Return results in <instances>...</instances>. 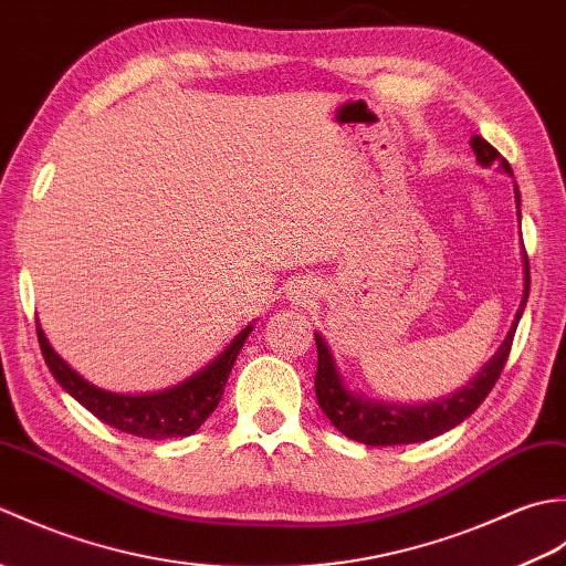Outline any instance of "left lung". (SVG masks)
<instances>
[{
  "label": "left lung",
  "instance_id": "1",
  "mask_svg": "<svg viewBox=\"0 0 566 566\" xmlns=\"http://www.w3.org/2000/svg\"><path fill=\"white\" fill-rule=\"evenodd\" d=\"M472 148L476 160L482 165L501 163L503 170L509 175L511 165L506 158H501V153L486 143L482 136H472ZM515 195V207H518V221H521V191L518 185L513 187ZM523 268H525V286H523V302L518 314H515L511 331L506 340L501 343L496 355L489 359L482 367V371L452 396H444L440 401L432 403H387V401H371L367 396H359L347 389L343 375L335 367V359L328 343L323 340L321 333H314L316 338V350H318V369H316V399L323 408V413L328 416L331 423L338 428L343 436L350 440L365 442V444H408V442H423L442 432L452 430L460 426L464 418L472 416L482 401L494 389L496 379L501 377L503 365H506L515 328H518V321L523 316V308L527 302V294H531V264H527V255L523 248Z\"/></svg>",
  "mask_w": 566,
  "mask_h": 566
}]
</instances>
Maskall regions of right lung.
<instances>
[{
    "mask_svg": "<svg viewBox=\"0 0 566 566\" xmlns=\"http://www.w3.org/2000/svg\"><path fill=\"white\" fill-rule=\"evenodd\" d=\"M250 331L252 326H245L213 363L199 369L195 377L177 384V387L158 394L130 396L104 391L99 387H94V384H90L84 377H80L77 371L53 350V345L48 343L41 323H35L43 359L60 387H63L72 399L87 408L90 413L104 420L106 426L148 440L187 438L213 413V408L219 406L223 396L235 357Z\"/></svg>",
    "mask_w": 566,
    "mask_h": 566,
    "instance_id": "obj_1",
    "label": "right lung"
}]
</instances>
